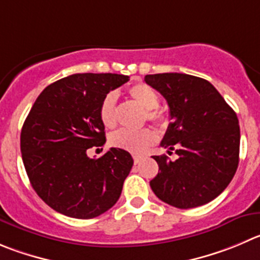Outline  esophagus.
Here are the masks:
<instances>
[{
	"mask_svg": "<svg viewBox=\"0 0 260 260\" xmlns=\"http://www.w3.org/2000/svg\"><path fill=\"white\" fill-rule=\"evenodd\" d=\"M133 158H134V163H135V165H138V163H140V160L143 159L142 155H138V154L133 155Z\"/></svg>",
	"mask_w": 260,
	"mask_h": 260,
	"instance_id": "obj_1",
	"label": "esophagus"
}]
</instances>
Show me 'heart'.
Listing matches in <instances>:
<instances>
[{
	"instance_id": "1",
	"label": "heart",
	"mask_w": 260,
	"mask_h": 260,
	"mask_svg": "<svg viewBox=\"0 0 260 260\" xmlns=\"http://www.w3.org/2000/svg\"><path fill=\"white\" fill-rule=\"evenodd\" d=\"M133 101L144 108V117L149 121L159 122L165 118L162 111L158 110L159 95L152 86L147 84H135L127 90ZM116 100L117 95L111 91L105 95L100 106V118L106 127H113L116 125ZM155 133L149 127H143L139 130H127L123 128L115 133L111 137V144L116 148H121L134 154L144 153L152 144H154Z\"/></svg>"
}]
</instances>
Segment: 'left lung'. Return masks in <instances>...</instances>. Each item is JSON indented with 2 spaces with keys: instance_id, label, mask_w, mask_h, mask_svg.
Returning <instances> with one entry per match:
<instances>
[{
  "instance_id": "left-lung-1",
  "label": "left lung",
  "mask_w": 260,
  "mask_h": 260,
  "mask_svg": "<svg viewBox=\"0 0 260 260\" xmlns=\"http://www.w3.org/2000/svg\"><path fill=\"white\" fill-rule=\"evenodd\" d=\"M144 81L169 103L172 122L160 145L179 155H153L159 167L149 182L153 192L180 209L207 204L229 186L239 166L236 113L206 79L165 73Z\"/></svg>"
}]
</instances>
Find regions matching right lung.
<instances>
[{
    "mask_svg": "<svg viewBox=\"0 0 260 260\" xmlns=\"http://www.w3.org/2000/svg\"><path fill=\"white\" fill-rule=\"evenodd\" d=\"M128 81L118 74H74L47 86L34 102L20 135L29 181L58 213L80 219L101 216L120 198L132 154L111 148L100 158L86 150L105 143L100 106Z\"/></svg>",
    "mask_w": 260,
    "mask_h": 260,
    "instance_id": "1",
    "label": "right lung"
}]
</instances>
